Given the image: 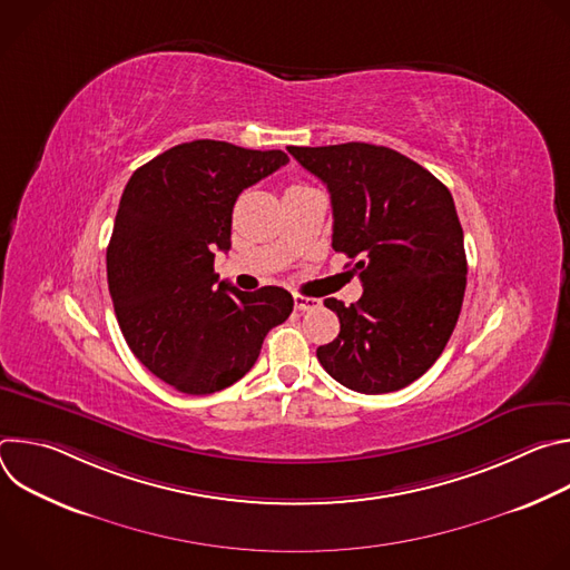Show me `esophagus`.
I'll return each instance as SVG.
<instances>
[{"label": "esophagus", "instance_id": "1", "mask_svg": "<svg viewBox=\"0 0 570 570\" xmlns=\"http://www.w3.org/2000/svg\"><path fill=\"white\" fill-rule=\"evenodd\" d=\"M295 308L297 311H311V308H317L320 306V299H313V297H304V295H295Z\"/></svg>", "mask_w": 570, "mask_h": 570}]
</instances>
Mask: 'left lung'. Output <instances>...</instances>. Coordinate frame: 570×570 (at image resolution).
<instances>
[{"instance_id":"left-lung-1","label":"left lung","mask_w":570,"mask_h":570,"mask_svg":"<svg viewBox=\"0 0 570 570\" xmlns=\"http://www.w3.org/2000/svg\"><path fill=\"white\" fill-rule=\"evenodd\" d=\"M330 189L332 248L354 259L363 295L338 313L341 334L317 347L338 383L363 394L417 381L444 352L462 308L466 255L451 191L411 157L350 141L288 146Z\"/></svg>"}]
</instances>
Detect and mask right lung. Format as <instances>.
Masks as SVG:
<instances>
[{
  "instance_id": "1",
  "label": "right lung",
  "mask_w": 570,
  "mask_h": 570,
  "mask_svg": "<svg viewBox=\"0 0 570 570\" xmlns=\"http://www.w3.org/2000/svg\"><path fill=\"white\" fill-rule=\"evenodd\" d=\"M286 161L284 150L196 139L146 161L121 194L106 255L117 322L139 363L185 394L246 376L293 311L279 286L246 293L214 273L238 194Z\"/></svg>"
}]
</instances>
